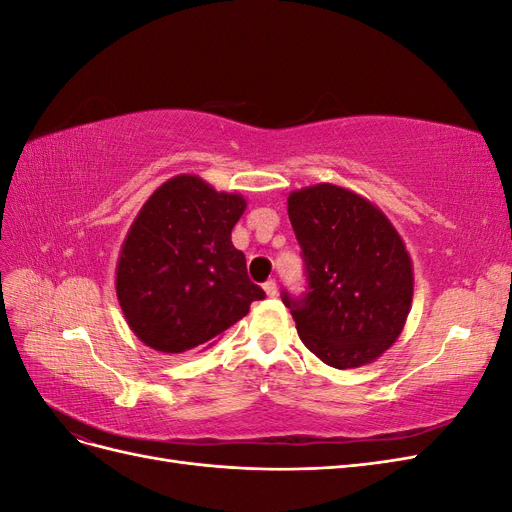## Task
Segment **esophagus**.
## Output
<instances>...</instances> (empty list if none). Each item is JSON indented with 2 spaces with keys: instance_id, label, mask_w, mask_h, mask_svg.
Instances as JSON below:
<instances>
[{
  "instance_id": "obj_1",
  "label": "esophagus",
  "mask_w": 512,
  "mask_h": 512,
  "mask_svg": "<svg viewBox=\"0 0 512 512\" xmlns=\"http://www.w3.org/2000/svg\"><path fill=\"white\" fill-rule=\"evenodd\" d=\"M262 288H265V292H267V297H275V294H277V284L273 282V280H269L265 286H262Z\"/></svg>"
}]
</instances>
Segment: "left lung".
Returning <instances> with one entry per match:
<instances>
[{"label":"left lung","mask_w":512,"mask_h":512,"mask_svg":"<svg viewBox=\"0 0 512 512\" xmlns=\"http://www.w3.org/2000/svg\"><path fill=\"white\" fill-rule=\"evenodd\" d=\"M288 218L309 292H282V301L301 342L335 369L374 363L410 314L414 269L404 239L380 207L335 183L290 192Z\"/></svg>","instance_id":"1"}]
</instances>
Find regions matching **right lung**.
Segmentation results:
<instances>
[{
    "label": "right lung",
    "mask_w": 512,
    "mask_h": 512,
    "mask_svg": "<svg viewBox=\"0 0 512 512\" xmlns=\"http://www.w3.org/2000/svg\"><path fill=\"white\" fill-rule=\"evenodd\" d=\"M245 207L241 194L177 175L136 213L121 243L115 290L145 346L164 354L211 348L252 301L265 299L230 241Z\"/></svg>",
    "instance_id": "1"
}]
</instances>
